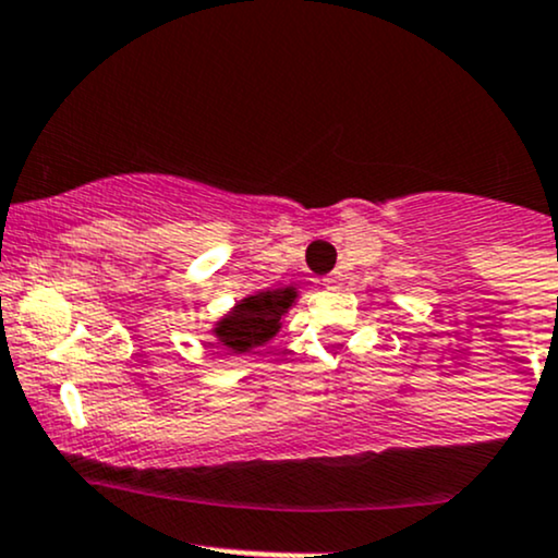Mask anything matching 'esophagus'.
<instances>
[{"mask_svg":"<svg viewBox=\"0 0 558 558\" xmlns=\"http://www.w3.org/2000/svg\"><path fill=\"white\" fill-rule=\"evenodd\" d=\"M339 280H341L339 272H330L323 278V286H326V289H336V286H339Z\"/></svg>","mask_w":558,"mask_h":558,"instance_id":"1","label":"esophagus"}]
</instances>
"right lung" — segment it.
<instances>
[{
    "mask_svg": "<svg viewBox=\"0 0 558 558\" xmlns=\"http://www.w3.org/2000/svg\"><path fill=\"white\" fill-rule=\"evenodd\" d=\"M296 286L262 289L238 299L232 307L211 326V336L232 354H246L267 344L283 328V317L296 304Z\"/></svg>",
    "mask_w": 558,
    "mask_h": 558,
    "instance_id": "right-lung-1",
    "label": "right lung"
}]
</instances>
